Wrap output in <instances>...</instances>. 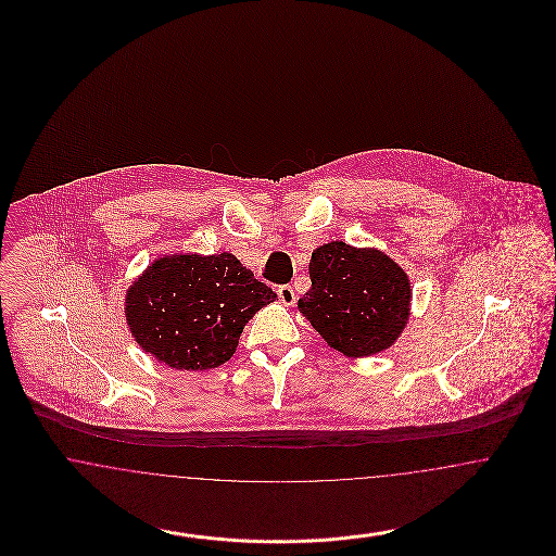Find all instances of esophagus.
I'll return each instance as SVG.
<instances>
[{
    "instance_id": "34e87169",
    "label": "esophagus",
    "mask_w": 556,
    "mask_h": 556,
    "mask_svg": "<svg viewBox=\"0 0 556 556\" xmlns=\"http://www.w3.org/2000/svg\"><path fill=\"white\" fill-rule=\"evenodd\" d=\"M279 300L286 304V306H291V304H295V291L291 286H279Z\"/></svg>"
}]
</instances>
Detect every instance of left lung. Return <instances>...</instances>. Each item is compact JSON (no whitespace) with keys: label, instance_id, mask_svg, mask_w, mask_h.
Here are the masks:
<instances>
[{"label":"left lung","instance_id":"1","mask_svg":"<svg viewBox=\"0 0 556 556\" xmlns=\"http://www.w3.org/2000/svg\"><path fill=\"white\" fill-rule=\"evenodd\" d=\"M311 290L298 308L345 356H370L394 344L408 320L406 273L379 250L331 241L311 258Z\"/></svg>","mask_w":556,"mask_h":556}]
</instances>
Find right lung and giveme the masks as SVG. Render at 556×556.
<instances>
[{"label":"right lung","instance_id":"right-lung-1","mask_svg":"<svg viewBox=\"0 0 556 556\" xmlns=\"http://www.w3.org/2000/svg\"><path fill=\"white\" fill-rule=\"evenodd\" d=\"M277 293L229 252L160 258L127 291V323L148 354L179 370L227 363L245 323Z\"/></svg>","mask_w":556,"mask_h":556}]
</instances>
